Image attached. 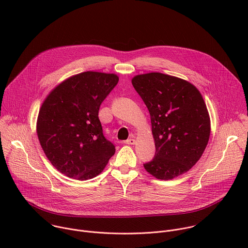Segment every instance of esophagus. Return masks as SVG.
Returning a JSON list of instances; mask_svg holds the SVG:
<instances>
[{"instance_id":"esophagus-1","label":"esophagus","mask_w":248,"mask_h":248,"mask_svg":"<svg viewBox=\"0 0 248 248\" xmlns=\"http://www.w3.org/2000/svg\"><path fill=\"white\" fill-rule=\"evenodd\" d=\"M124 143V144H128V145H133V144H135V139H133V138H129V139L125 140Z\"/></svg>"}]
</instances>
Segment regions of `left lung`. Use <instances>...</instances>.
<instances>
[{
    "label": "left lung",
    "mask_w": 248,
    "mask_h": 248,
    "mask_svg": "<svg viewBox=\"0 0 248 248\" xmlns=\"http://www.w3.org/2000/svg\"><path fill=\"white\" fill-rule=\"evenodd\" d=\"M131 83L150 114L156 153L144 164L158 180H172L201 158L211 123L204 99L190 82L161 73L135 76Z\"/></svg>",
    "instance_id": "obj_1"
}]
</instances>
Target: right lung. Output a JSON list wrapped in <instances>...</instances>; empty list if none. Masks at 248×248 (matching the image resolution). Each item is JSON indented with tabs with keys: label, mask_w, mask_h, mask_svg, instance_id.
Instances as JSON below:
<instances>
[{
	"label": "right lung",
	"mask_w": 248,
	"mask_h": 248,
	"mask_svg": "<svg viewBox=\"0 0 248 248\" xmlns=\"http://www.w3.org/2000/svg\"><path fill=\"white\" fill-rule=\"evenodd\" d=\"M118 81L115 74L84 72L61 82L42 103L38 139L51 164L68 178H95L115 154L114 144L103 134L98 113Z\"/></svg>",
	"instance_id": "1"
}]
</instances>
